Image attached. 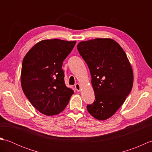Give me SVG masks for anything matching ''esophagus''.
<instances>
[{
  "label": "esophagus",
  "mask_w": 152,
  "mask_h": 152,
  "mask_svg": "<svg viewBox=\"0 0 152 152\" xmlns=\"http://www.w3.org/2000/svg\"><path fill=\"white\" fill-rule=\"evenodd\" d=\"M75 89H76L77 91H80V89H81V86L79 84V83H76L75 84Z\"/></svg>",
  "instance_id": "1"
}]
</instances>
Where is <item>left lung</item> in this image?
I'll use <instances>...</instances> for the list:
<instances>
[{"instance_id":"left-lung-1","label":"left lung","mask_w":152,"mask_h":152,"mask_svg":"<svg viewBox=\"0 0 152 152\" xmlns=\"http://www.w3.org/2000/svg\"><path fill=\"white\" fill-rule=\"evenodd\" d=\"M77 49L89 67L95 93V101L87 109L95 118L104 120L114 114L131 91L130 63L119 44L110 38L80 42Z\"/></svg>"}]
</instances>
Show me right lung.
<instances>
[{
  "instance_id": "1",
  "label": "right lung",
  "mask_w": 152,
  "mask_h": 152,
  "mask_svg": "<svg viewBox=\"0 0 152 152\" xmlns=\"http://www.w3.org/2000/svg\"><path fill=\"white\" fill-rule=\"evenodd\" d=\"M75 44L76 41L44 40L34 45L24 57L21 74L23 91L42 114H59L74 94L64 83L62 66Z\"/></svg>"
}]
</instances>
